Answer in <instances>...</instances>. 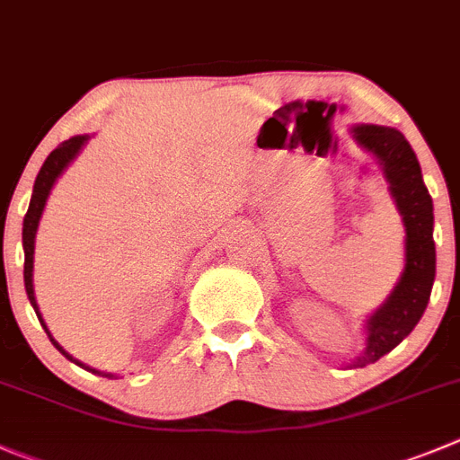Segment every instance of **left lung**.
Here are the masks:
<instances>
[{
    "label": "left lung",
    "instance_id": "8db88e82",
    "mask_svg": "<svg viewBox=\"0 0 460 460\" xmlns=\"http://www.w3.org/2000/svg\"><path fill=\"white\" fill-rule=\"evenodd\" d=\"M354 142L377 157L404 226V270L388 298L364 321V349L348 368H364L413 332L429 303L436 279L434 200L424 187L420 162L404 135L391 126L354 124Z\"/></svg>",
    "mask_w": 460,
    "mask_h": 460
}]
</instances>
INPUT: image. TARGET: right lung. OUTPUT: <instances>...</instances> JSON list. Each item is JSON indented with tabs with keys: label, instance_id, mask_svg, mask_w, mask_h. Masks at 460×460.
Segmentation results:
<instances>
[{
	"label": "right lung",
	"instance_id": "obj_1",
	"mask_svg": "<svg viewBox=\"0 0 460 460\" xmlns=\"http://www.w3.org/2000/svg\"><path fill=\"white\" fill-rule=\"evenodd\" d=\"M87 139H90V135H74V137H69L67 142H63L58 148H56V151L49 153V157H47L45 164H42L40 173H38L36 185H33V194H31L29 209H26L24 226H22V246H24V288H26V296H29L31 305H33V309H36L38 321H40V325L45 327V332L49 334V341L56 345V349H58L60 354H65L69 361H74L76 366H81V368L90 370V373H94V375H102V377L112 379V377H115L112 373H102V370L90 368V366H85L83 361L74 358L72 354H69L67 349H65L63 345H60L58 341L51 336V332L47 330V323L42 321L40 309H38L36 293H33V252H36V234H38V226H40L42 212H45L47 199H49V194H51V190H54L56 181L63 176L65 169H67L69 164L76 160L78 153L83 151V146L87 144Z\"/></svg>",
	"mask_w": 460,
	"mask_h": 460
}]
</instances>
